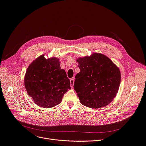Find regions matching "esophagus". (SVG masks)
I'll return each instance as SVG.
<instances>
[{
	"label": "esophagus",
	"instance_id": "obj_1",
	"mask_svg": "<svg viewBox=\"0 0 146 146\" xmlns=\"http://www.w3.org/2000/svg\"><path fill=\"white\" fill-rule=\"evenodd\" d=\"M74 78H71L70 79V86L72 88H73V85H74Z\"/></svg>",
	"mask_w": 146,
	"mask_h": 146
}]
</instances>
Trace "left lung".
I'll use <instances>...</instances> for the list:
<instances>
[{
	"mask_svg": "<svg viewBox=\"0 0 146 146\" xmlns=\"http://www.w3.org/2000/svg\"><path fill=\"white\" fill-rule=\"evenodd\" d=\"M80 72L76 75L74 88L80 103L90 108L108 105L116 96L121 83L118 67L100 53L77 59Z\"/></svg>",
	"mask_w": 146,
	"mask_h": 146,
	"instance_id": "1",
	"label": "left lung"
}]
</instances>
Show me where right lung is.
I'll use <instances>...</instances> for the list:
<instances>
[{"mask_svg":"<svg viewBox=\"0 0 146 146\" xmlns=\"http://www.w3.org/2000/svg\"><path fill=\"white\" fill-rule=\"evenodd\" d=\"M28 95L40 107L50 108L58 105L70 89V82L56 57L41 55L28 66L24 78Z\"/></svg>","mask_w":146,"mask_h":146,"instance_id":"1","label":"right lung"}]
</instances>
